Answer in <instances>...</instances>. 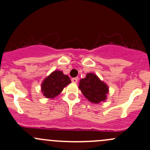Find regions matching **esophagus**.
<instances>
[{
  "instance_id": "esophagus-1",
  "label": "esophagus",
  "mask_w": 150,
  "mask_h": 150,
  "mask_svg": "<svg viewBox=\"0 0 150 150\" xmlns=\"http://www.w3.org/2000/svg\"><path fill=\"white\" fill-rule=\"evenodd\" d=\"M72 83H78V78H72Z\"/></svg>"
}]
</instances>
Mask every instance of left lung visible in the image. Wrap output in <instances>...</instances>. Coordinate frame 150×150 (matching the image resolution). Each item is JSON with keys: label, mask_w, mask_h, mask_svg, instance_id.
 I'll return each instance as SVG.
<instances>
[{"label": "left lung", "mask_w": 150, "mask_h": 150, "mask_svg": "<svg viewBox=\"0 0 150 150\" xmlns=\"http://www.w3.org/2000/svg\"><path fill=\"white\" fill-rule=\"evenodd\" d=\"M79 88L90 102L99 103L106 99L108 87L93 73H88L86 78L80 80Z\"/></svg>", "instance_id": "obj_1"}]
</instances>
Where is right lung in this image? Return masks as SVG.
Wrapping results in <instances>:
<instances>
[{
	"mask_svg": "<svg viewBox=\"0 0 150 150\" xmlns=\"http://www.w3.org/2000/svg\"><path fill=\"white\" fill-rule=\"evenodd\" d=\"M70 83L71 80L67 75H64L62 71L55 70L42 82V92L47 98H53Z\"/></svg>",
	"mask_w": 150,
	"mask_h": 150,
	"instance_id": "1",
	"label": "right lung"
}]
</instances>
